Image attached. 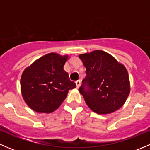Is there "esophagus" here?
Segmentation results:
<instances>
[{"label": "esophagus", "instance_id": "1", "mask_svg": "<svg viewBox=\"0 0 150 150\" xmlns=\"http://www.w3.org/2000/svg\"><path fill=\"white\" fill-rule=\"evenodd\" d=\"M75 84H76L77 88H79L80 86H81V81H77L76 82H75Z\"/></svg>", "mask_w": 150, "mask_h": 150}]
</instances>
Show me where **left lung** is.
<instances>
[{
	"mask_svg": "<svg viewBox=\"0 0 150 150\" xmlns=\"http://www.w3.org/2000/svg\"><path fill=\"white\" fill-rule=\"evenodd\" d=\"M78 57L86 69L79 91L88 107L99 115L111 114L121 108L131 91L125 67L101 50L80 54Z\"/></svg>",
	"mask_w": 150,
	"mask_h": 150,
	"instance_id": "obj_1",
	"label": "left lung"
}]
</instances>
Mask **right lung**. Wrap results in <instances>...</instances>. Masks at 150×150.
I'll return each mask as SVG.
<instances>
[{
	"instance_id": "obj_1",
	"label": "right lung",
	"mask_w": 150,
	"mask_h": 150,
	"mask_svg": "<svg viewBox=\"0 0 150 150\" xmlns=\"http://www.w3.org/2000/svg\"><path fill=\"white\" fill-rule=\"evenodd\" d=\"M68 55L49 53L23 71L20 88L22 98L30 109L38 113H51L60 107L70 89L76 87L64 66Z\"/></svg>"
}]
</instances>
